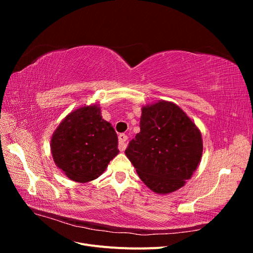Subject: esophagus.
I'll return each instance as SVG.
<instances>
[{"label":"esophagus","instance_id":"34e87169","mask_svg":"<svg viewBox=\"0 0 253 253\" xmlns=\"http://www.w3.org/2000/svg\"><path fill=\"white\" fill-rule=\"evenodd\" d=\"M118 140H119V150L124 152L126 148V141L127 140V136L126 134H120L118 137Z\"/></svg>","mask_w":253,"mask_h":253}]
</instances>
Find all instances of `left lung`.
<instances>
[{
	"label": "left lung",
	"mask_w": 253,
	"mask_h": 253,
	"mask_svg": "<svg viewBox=\"0 0 253 253\" xmlns=\"http://www.w3.org/2000/svg\"><path fill=\"white\" fill-rule=\"evenodd\" d=\"M126 155L139 178L153 192L168 194L185 186L201 163V131L173 102L159 100L142 106L140 132Z\"/></svg>",
	"instance_id": "1"
}]
</instances>
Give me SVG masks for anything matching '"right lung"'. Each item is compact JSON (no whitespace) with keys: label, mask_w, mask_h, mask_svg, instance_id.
Listing matches in <instances>:
<instances>
[{"label":"right lung","mask_w":253,"mask_h":253,"mask_svg":"<svg viewBox=\"0 0 253 253\" xmlns=\"http://www.w3.org/2000/svg\"><path fill=\"white\" fill-rule=\"evenodd\" d=\"M56 166L68 178L85 183L98 178L118 155V137L98 104L84 105L61 121L50 139Z\"/></svg>","instance_id":"1"}]
</instances>
